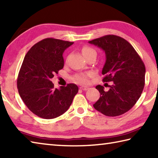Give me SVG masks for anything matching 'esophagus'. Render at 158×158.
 Wrapping results in <instances>:
<instances>
[{
	"label": "esophagus",
	"instance_id": "obj_1",
	"mask_svg": "<svg viewBox=\"0 0 158 158\" xmlns=\"http://www.w3.org/2000/svg\"><path fill=\"white\" fill-rule=\"evenodd\" d=\"M80 89L82 90H87L89 89V87L88 86H81L80 87Z\"/></svg>",
	"mask_w": 158,
	"mask_h": 158
}]
</instances>
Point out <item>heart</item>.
Listing matches in <instances>:
<instances>
[{
  "label": "heart",
  "mask_w": 158,
  "mask_h": 158,
  "mask_svg": "<svg viewBox=\"0 0 158 158\" xmlns=\"http://www.w3.org/2000/svg\"><path fill=\"white\" fill-rule=\"evenodd\" d=\"M82 53L84 56L86 58L92 54H96V52L94 49H93L89 46H84L82 48ZM93 76L92 73H78L76 74L73 77V80L79 84H87L89 82V77Z\"/></svg>",
  "instance_id": "1"
}]
</instances>
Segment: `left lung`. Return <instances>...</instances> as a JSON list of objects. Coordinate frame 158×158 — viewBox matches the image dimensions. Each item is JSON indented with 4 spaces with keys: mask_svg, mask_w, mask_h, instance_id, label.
I'll return each mask as SVG.
<instances>
[{
    "mask_svg": "<svg viewBox=\"0 0 158 158\" xmlns=\"http://www.w3.org/2000/svg\"><path fill=\"white\" fill-rule=\"evenodd\" d=\"M89 42L105 52L102 81H113L108 91H105L101 85L95 87L100 97L93 106L107 116L123 114L132 108L142 93L145 65L134 47L121 37L107 35Z\"/></svg>",
    "mask_w": 158,
    "mask_h": 158,
    "instance_id": "8db88e82",
    "label": "left lung"
}]
</instances>
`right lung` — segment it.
I'll list each match as a JSON object with an SVG mask.
<instances>
[{
    "mask_svg": "<svg viewBox=\"0 0 158 158\" xmlns=\"http://www.w3.org/2000/svg\"><path fill=\"white\" fill-rule=\"evenodd\" d=\"M74 42L46 38L34 44L25 56L17 77L20 97L29 110L44 119L65 113L78 93V86L68 84L54 89L51 81L64 66L63 53Z\"/></svg>",
    "mask_w": 158,
    "mask_h": 158,
    "instance_id": "obj_1",
    "label": "right lung"
}]
</instances>
